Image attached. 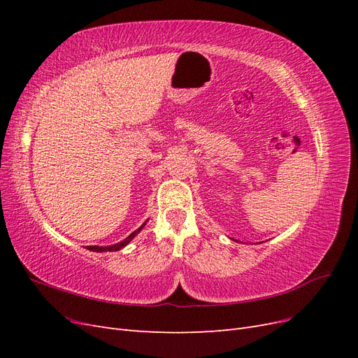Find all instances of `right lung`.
Here are the masks:
<instances>
[{
	"label": "right lung",
	"mask_w": 358,
	"mask_h": 358,
	"mask_svg": "<svg viewBox=\"0 0 358 358\" xmlns=\"http://www.w3.org/2000/svg\"><path fill=\"white\" fill-rule=\"evenodd\" d=\"M146 225V222L142 225V227H138V229L136 230V231H133L131 234H129L128 237H125V239L122 241V242H119V243H115V245H112V246H88V249H91V251H94V252H113V251H119V249H122L124 246H127L129 242H131L134 237L140 233V230L143 229V227Z\"/></svg>",
	"instance_id": "right-lung-1"
}]
</instances>
